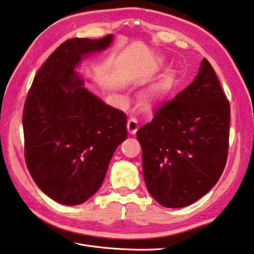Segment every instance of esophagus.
<instances>
[{"mask_svg": "<svg viewBox=\"0 0 254 254\" xmlns=\"http://www.w3.org/2000/svg\"><path fill=\"white\" fill-rule=\"evenodd\" d=\"M139 128V124H138V121L136 120V118H129L128 120V123H127V129H128V132L129 133H136V131L138 130Z\"/></svg>", "mask_w": 254, "mask_h": 254, "instance_id": "1", "label": "esophagus"}]
</instances>
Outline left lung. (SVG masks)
Wrapping results in <instances>:
<instances>
[{"mask_svg": "<svg viewBox=\"0 0 254 254\" xmlns=\"http://www.w3.org/2000/svg\"><path fill=\"white\" fill-rule=\"evenodd\" d=\"M229 123V102L204 58L192 83L137 131L144 182L159 204L181 208L213 189L228 156Z\"/></svg>", "mask_w": 254, "mask_h": 254, "instance_id": "left-lung-1", "label": "left lung"}]
</instances>
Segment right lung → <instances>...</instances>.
<instances>
[{"instance_id":"add662e5","label":"right lung","mask_w":254,"mask_h":254,"mask_svg":"<svg viewBox=\"0 0 254 254\" xmlns=\"http://www.w3.org/2000/svg\"><path fill=\"white\" fill-rule=\"evenodd\" d=\"M112 41L113 35L64 41L41 65L26 98V164L38 188L60 204L80 205L94 195L127 138L125 114L85 89L76 72L85 57Z\"/></svg>"}]
</instances>
